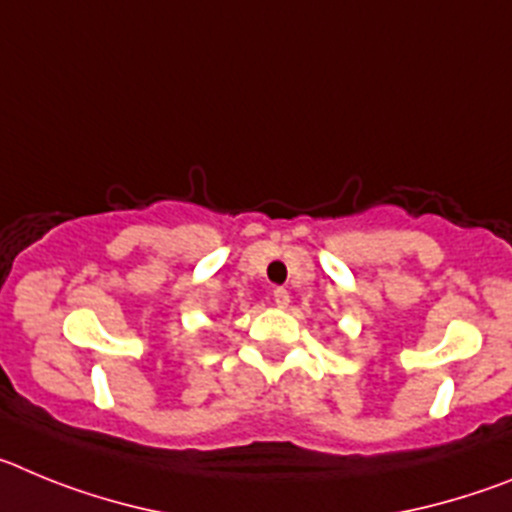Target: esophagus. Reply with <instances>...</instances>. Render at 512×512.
<instances>
[{"label":"esophagus","instance_id":"obj_1","mask_svg":"<svg viewBox=\"0 0 512 512\" xmlns=\"http://www.w3.org/2000/svg\"><path fill=\"white\" fill-rule=\"evenodd\" d=\"M274 305L277 307H287L289 305V292L284 287L274 289Z\"/></svg>","mask_w":512,"mask_h":512}]
</instances>
